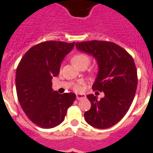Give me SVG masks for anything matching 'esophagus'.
I'll list each match as a JSON object with an SVG mask.
<instances>
[{
	"instance_id": "34e87169",
	"label": "esophagus",
	"mask_w": 153,
	"mask_h": 153,
	"mask_svg": "<svg viewBox=\"0 0 153 153\" xmlns=\"http://www.w3.org/2000/svg\"><path fill=\"white\" fill-rule=\"evenodd\" d=\"M84 98H86V95L83 94H76L77 100H80V99H82Z\"/></svg>"
}]
</instances>
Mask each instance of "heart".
Instances as JSON below:
<instances>
[{
    "label": "heart",
    "instance_id": "1",
    "mask_svg": "<svg viewBox=\"0 0 153 153\" xmlns=\"http://www.w3.org/2000/svg\"><path fill=\"white\" fill-rule=\"evenodd\" d=\"M71 62L78 68L81 67H87L91 62V58L86 53H78L72 57ZM81 89L82 86L80 84H77L74 86V90L76 91H80Z\"/></svg>",
    "mask_w": 153,
    "mask_h": 153
}]
</instances>
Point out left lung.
<instances>
[{
    "label": "left lung",
    "instance_id": "1",
    "mask_svg": "<svg viewBox=\"0 0 153 153\" xmlns=\"http://www.w3.org/2000/svg\"><path fill=\"white\" fill-rule=\"evenodd\" d=\"M75 46L97 60L98 72L92 88L105 94L100 100L94 94L86 96L91 108L84 114L85 120L94 128H110L126 115L135 96L137 72L134 60L112 42H77Z\"/></svg>",
    "mask_w": 153,
    "mask_h": 153
}]
</instances>
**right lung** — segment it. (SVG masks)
Masks as SVG:
<instances>
[{
  "label": "right lung",
  "mask_w": 153,
  "mask_h": 153,
  "mask_svg": "<svg viewBox=\"0 0 153 153\" xmlns=\"http://www.w3.org/2000/svg\"><path fill=\"white\" fill-rule=\"evenodd\" d=\"M74 46V42H43L31 48L18 65L16 89L20 106L33 123L43 128L62 123L76 98L74 93L60 94L53 91L51 82Z\"/></svg>",
  "instance_id": "right-lung-1"
}]
</instances>
